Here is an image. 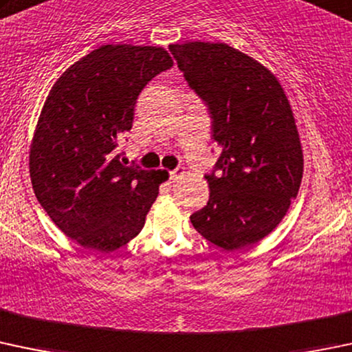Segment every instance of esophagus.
<instances>
[{
	"label": "esophagus",
	"mask_w": 352,
	"mask_h": 352,
	"mask_svg": "<svg viewBox=\"0 0 352 352\" xmlns=\"http://www.w3.org/2000/svg\"><path fill=\"white\" fill-rule=\"evenodd\" d=\"M184 175H186V168L179 166V168H175V170H172V172H170V180H172V182H177V180H179L180 177H184Z\"/></svg>",
	"instance_id": "34e87169"
}]
</instances>
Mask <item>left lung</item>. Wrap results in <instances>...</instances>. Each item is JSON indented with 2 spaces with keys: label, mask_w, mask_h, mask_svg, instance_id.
<instances>
[{
  "label": "left lung",
  "mask_w": 352,
  "mask_h": 352,
  "mask_svg": "<svg viewBox=\"0 0 352 352\" xmlns=\"http://www.w3.org/2000/svg\"><path fill=\"white\" fill-rule=\"evenodd\" d=\"M168 49L206 102L221 146L206 175L209 202L190 223L226 251L258 243L280 224L300 188L303 155L290 102L268 69L226 43Z\"/></svg>",
  "instance_id": "obj_1"
}]
</instances>
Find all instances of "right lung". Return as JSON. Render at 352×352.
<instances>
[{"mask_svg":"<svg viewBox=\"0 0 352 352\" xmlns=\"http://www.w3.org/2000/svg\"><path fill=\"white\" fill-rule=\"evenodd\" d=\"M173 65L162 47L102 45L52 87L30 148V177L55 226L87 250L111 253L131 241L168 179L126 166L118 143L133 126L143 87Z\"/></svg>","mask_w":352,"mask_h":352,"instance_id":"right-lung-1","label":"right lung"}]
</instances>
